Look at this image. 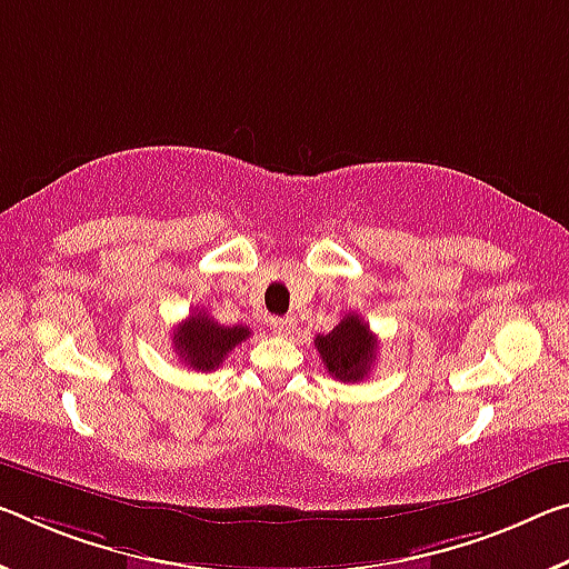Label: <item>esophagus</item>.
Here are the masks:
<instances>
[{"instance_id":"1","label":"esophagus","mask_w":569,"mask_h":569,"mask_svg":"<svg viewBox=\"0 0 569 569\" xmlns=\"http://www.w3.org/2000/svg\"><path fill=\"white\" fill-rule=\"evenodd\" d=\"M270 327H273V333H278V337H288V333L293 331L296 321L291 317L286 319H270Z\"/></svg>"}]
</instances>
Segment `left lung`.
I'll return each instance as SVG.
<instances>
[{
  "label": "left lung",
  "instance_id": "obj_1",
  "mask_svg": "<svg viewBox=\"0 0 569 569\" xmlns=\"http://www.w3.org/2000/svg\"><path fill=\"white\" fill-rule=\"evenodd\" d=\"M313 345L327 372L341 382L365 380L377 357V337L359 313H347L329 333H319Z\"/></svg>",
  "mask_w": 569,
  "mask_h": 569
}]
</instances>
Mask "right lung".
Returning a JSON list of instances; mask_svg holds the SVG:
<instances>
[{"instance_id": "1", "label": "right lung", "mask_w": 569, "mask_h": 569, "mask_svg": "<svg viewBox=\"0 0 569 569\" xmlns=\"http://www.w3.org/2000/svg\"><path fill=\"white\" fill-rule=\"evenodd\" d=\"M250 337V329L242 327H222L207 311H192L174 329V351L182 362L197 372H212L222 365V359L236 349L240 341Z\"/></svg>"}]
</instances>
